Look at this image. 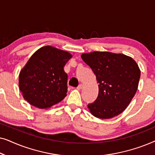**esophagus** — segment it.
<instances>
[{"label": "esophagus", "mask_w": 155, "mask_h": 155, "mask_svg": "<svg viewBox=\"0 0 155 155\" xmlns=\"http://www.w3.org/2000/svg\"><path fill=\"white\" fill-rule=\"evenodd\" d=\"M82 88H83V85H82V84H80V85L78 86V87H77V89H78V90H82Z\"/></svg>", "instance_id": "1"}]
</instances>
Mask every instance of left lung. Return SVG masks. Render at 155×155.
I'll list each match as a JSON object with an SVG mask.
<instances>
[{"label":"left lung","mask_w":155,"mask_h":155,"mask_svg":"<svg viewBox=\"0 0 155 155\" xmlns=\"http://www.w3.org/2000/svg\"><path fill=\"white\" fill-rule=\"evenodd\" d=\"M81 58L99 83L98 97L87 106L90 113L101 119L119 115L137 92L140 78L138 65L130 56L107 51L82 54Z\"/></svg>","instance_id":"obj_1"}]
</instances>
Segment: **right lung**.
Returning a JSON list of instances; mask_svg holds the SVG:
<instances>
[{
  "instance_id": "add662e5",
  "label": "right lung",
  "mask_w": 155,
  "mask_h": 155,
  "mask_svg": "<svg viewBox=\"0 0 155 155\" xmlns=\"http://www.w3.org/2000/svg\"><path fill=\"white\" fill-rule=\"evenodd\" d=\"M73 56L54 46L34 53L19 75V88L29 104L48 109L66 97L68 75L65 65Z\"/></svg>"
}]
</instances>
